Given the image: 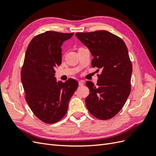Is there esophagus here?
<instances>
[{"instance_id": "34e87169", "label": "esophagus", "mask_w": 156, "mask_h": 156, "mask_svg": "<svg viewBox=\"0 0 156 156\" xmlns=\"http://www.w3.org/2000/svg\"><path fill=\"white\" fill-rule=\"evenodd\" d=\"M79 86H83L84 85V81H79Z\"/></svg>"}]
</instances>
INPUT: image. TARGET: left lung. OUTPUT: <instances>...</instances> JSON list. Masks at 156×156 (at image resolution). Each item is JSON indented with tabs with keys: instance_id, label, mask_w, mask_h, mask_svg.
Wrapping results in <instances>:
<instances>
[{
	"instance_id": "left-lung-1",
	"label": "left lung",
	"mask_w": 156,
	"mask_h": 156,
	"mask_svg": "<svg viewBox=\"0 0 156 156\" xmlns=\"http://www.w3.org/2000/svg\"><path fill=\"white\" fill-rule=\"evenodd\" d=\"M75 36L90 51L92 66L102 70L96 86L86 83L90 90L86 106L97 119H110L124 107L131 92L132 64L127 46L107 30L77 32Z\"/></svg>"
}]
</instances>
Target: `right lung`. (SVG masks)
Instances as JSON below:
<instances>
[{"mask_svg":"<svg viewBox=\"0 0 156 156\" xmlns=\"http://www.w3.org/2000/svg\"><path fill=\"white\" fill-rule=\"evenodd\" d=\"M73 33L47 31L33 37L28 45L21 69L26 101L34 115L47 124L56 123L66 115L68 102L78 87L69 79L56 81L55 68L62 62V45Z\"/></svg>","mask_w":156,"mask_h":156,"instance_id":"1","label":"right lung"}]
</instances>
